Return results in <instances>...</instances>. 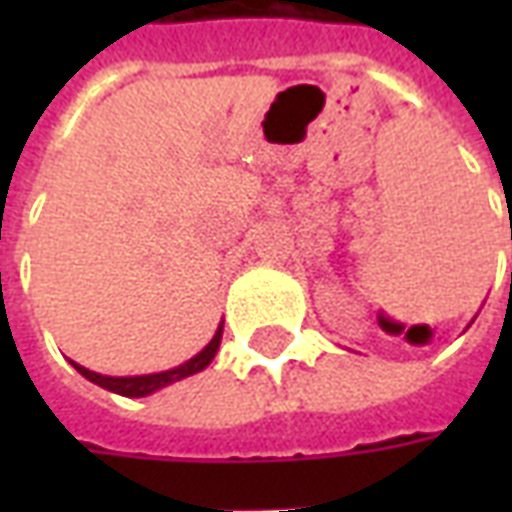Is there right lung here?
Returning <instances> with one entry per match:
<instances>
[{
	"mask_svg": "<svg viewBox=\"0 0 512 512\" xmlns=\"http://www.w3.org/2000/svg\"><path fill=\"white\" fill-rule=\"evenodd\" d=\"M222 332H224V323H219V329L211 337V343L202 348L200 354L191 356L189 362H183V365L172 367V370H161V373H147V376H101V373H95V370H87V367L76 365L71 362L79 373H82L87 381H93V384L104 386L109 392H117V395L123 397H147L158 392V389H164V386L175 384L180 378H189L194 373H200L205 367L211 365L213 356L219 351V343H222Z\"/></svg>",
	"mask_w": 512,
	"mask_h": 512,
	"instance_id": "add662e5",
	"label": "right lung"
}]
</instances>
